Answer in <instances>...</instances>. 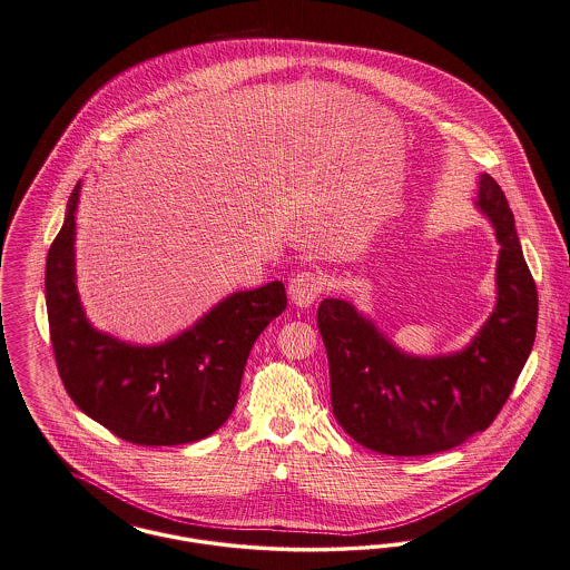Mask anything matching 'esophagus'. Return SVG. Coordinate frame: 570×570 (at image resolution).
Wrapping results in <instances>:
<instances>
[{
  "label": "esophagus",
  "instance_id": "34e87169",
  "mask_svg": "<svg viewBox=\"0 0 570 570\" xmlns=\"http://www.w3.org/2000/svg\"><path fill=\"white\" fill-rule=\"evenodd\" d=\"M287 292H289L292 303L296 304V306H301V308H306V306H311V304L315 303L317 296L322 294V281H320V276L313 274V272H301V274H296V276L289 281Z\"/></svg>",
  "mask_w": 570,
  "mask_h": 570
}]
</instances>
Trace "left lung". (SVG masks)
I'll list each match as a JSON object with an SVG mask.
<instances>
[{"instance_id":"left-lung-1","label":"left lung","mask_w":570,"mask_h":570,"mask_svg":"<svg viewBox=\"0 0 570 570\" xmlns=\"http://www.w3.org/2000/svg\"><path fill=\"white\" fill-rule=\"evenodd\" d=\"M478 188L475 207L493 225L499 244L497 303L462 350L409 354L354 304L324 298L317 308L333 413L372 452L436 454L487 430L530 356L538 322L535 283L503 191L487 173Z\"/></svg>"}]
</instances>
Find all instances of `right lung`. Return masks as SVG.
Here are the masks:
<instances>
[{
	"mask_svg": "<svg viewBox=\"0 0 570 570\" xmlns=\"http://www.w3.org/2000/svg\"><path fill=\"white\" fill-rule=\"evenodd\" d=\"M67 203L45 267L56 365L77 409L136 445H184L216 432L233 413L246 358L287 296L281 281L235 292L184 333L155 345L97 331L77 294L76 214Z\"/></svg>",
	"mask_w": 570,
	"mask_h": 570,
	"instance_id": "right-lung-1",
	"label": "right lung"
}]
</instances>
